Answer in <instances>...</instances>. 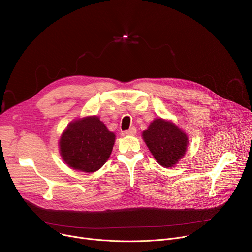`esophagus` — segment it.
Masks as SVG:
<instances>
[{
  "label": "esophagus",
  "instance_id": "obj_1",
  "mask_svg": "<svg viewBox=\"0 0 252 252\" xmlns=\"http://www.w3.org/2000/svg\"><path fill=\"white\" fill-rule=\"evenodd\" d=\"M125 133H126V135H134V134L136 133V129H135V127H130L129 129L126 130Z\"/></svg>",
  "mask_w": 252,
  "mask_h": 252
}]
</instances>
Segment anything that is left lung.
Instances as JSON below:
<instances>
[{
    "mask_svg": "<svg viewBox=\"0 0 252 252\" xmlns=\"http://www.w3.org/2000/svg\"><path fill=\"white\" fill-rule=\"evenodd\" d=\"M143 139L157 162L165 167H174L184 157L188 136L170 121L156 119L143 132Z\"/></svg>",
    "mask_w": 252,
    "mask_h": 252,
    "instance_id": "left-lung-1",
    "label": "left lung"
}]
</instances>
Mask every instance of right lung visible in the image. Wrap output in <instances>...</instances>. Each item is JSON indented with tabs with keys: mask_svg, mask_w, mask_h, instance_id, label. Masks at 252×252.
<instances>
[{
	"mask_svg": "<svg viewBox=\"0 0 252 252\" xmlns=\"http://www.w3.org/2000/svg\"><path fill=\"white\" fill-rule=\"evenodd\" d=\"M116 134L96 117L71 122L59 141L60 155L70 168L85 173L99 170L109 158Z\"/></svg>",
	"mask_w": 252,
	"mask_h": 252,
	"instance_id": "add662e5",
	"label": "right lung"
}]
</instances>
